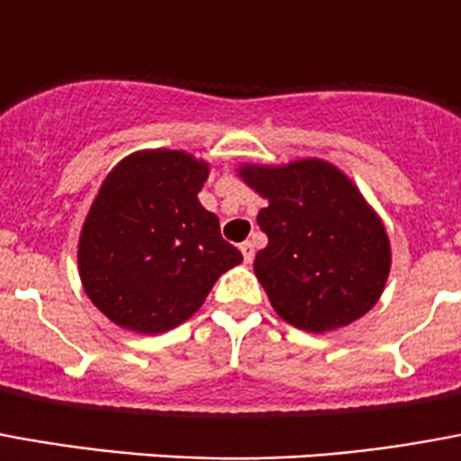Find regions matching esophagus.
Wrapping results in <instances>:
<instances>
[{
  "instance_id": "obj_1",
  "label": "esophagus",
  "mask_w": 461,
  "mask_h": 461,
  "mask_svg": "<svg viewBox=\"0 0 461 461\" xmlns=\"http://www.w3.org/2000/svg\"><path fill=\"white\" fill-rule=\"evenodd\" d=\"M240 249H241V254H244V261L251 264V261H254V244H251V241H244Z\"/></svg>"
}]
</instances>
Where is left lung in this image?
<instances>
[{"mask_svg": "<svg viewBox=\"0 0 461 461\" xmlns=\"http://www.w3.org/2000/svg\"><path fill=\"white\" fill-rule=\"evenodd\" d=\"M240 176L268 200L254 274L276 312L317 335L366 315L386 285L391 244L352 180L320 158L241 166Z\"/></svg>", "mask_w": 461, "mask_h": 461, "instance_id": "left-lung-1", "label": "left lung"}]
</instances>
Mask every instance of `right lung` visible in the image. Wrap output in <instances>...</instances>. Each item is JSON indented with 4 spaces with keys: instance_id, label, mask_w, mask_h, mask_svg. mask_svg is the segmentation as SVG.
I'll use <instances>...</instances> for the list:
<instances>
[{
    "instance_id": "obj_1",
    "label": "right lung",
    "mask_w": 461,
    "mask_h": 461,
    "mask_svg": "<svg viewBox=\"0 0 461 461\" xmlns=\"http://www.w3.org/2000/svg\"><path fill=\"white\" fill-rule=\"evenodd\" d=\"M210 166L185 151L119 161L85 217L77 268L87 298L114 325L158 335L195 315L224 271L241 264L197 193Z\"/></svg>"
}]
</instances>
